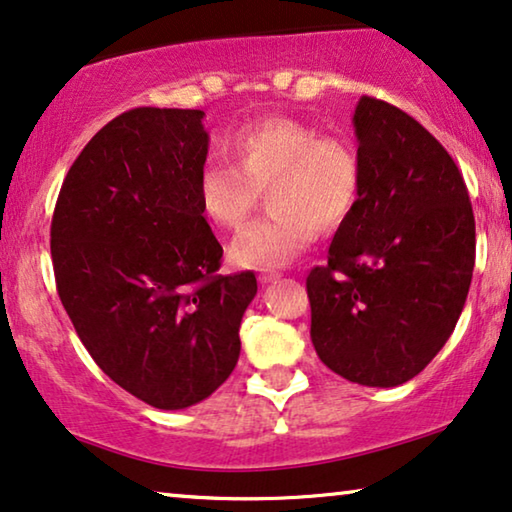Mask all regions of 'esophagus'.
<instances>
[{"label": "esophagus", "instance_id": "obj_1", "mask_svg": "<svg viewBox=\"0 0 512 512\" xmlns=\"http://www.w3.org/2000/svg\"><path fill=\"white\" fill-rule=\"evenodd\" d=\"M276 280H280V273H278V271H264V273H259V283L269 285V283H276Z\"/></svg>", "mask_w": 512, "mask_h": 512}]
</instances>
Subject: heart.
Wrapping results in <instances>:
<instances>
[{
    "mask_svg": "<svg viewBox=\"0 0 512 512\" xmlns=\"http://www.w3.org/2000/svg\"><path fill=\"white\" fill-rule=\"evenodd\" d=\"M232 167L208 164L197 178V204L215 229H239L266 194L271 215L248 225L229 246L246 269H283L322 232H336L362 194V160L343 136L311 122L266 115L234 129L222 143Z\"/></svg>",
    "mask_w": 512,
    "mask_h": 512,
    "instance_id": "1",
    "label": "heart"
}]
</instances>
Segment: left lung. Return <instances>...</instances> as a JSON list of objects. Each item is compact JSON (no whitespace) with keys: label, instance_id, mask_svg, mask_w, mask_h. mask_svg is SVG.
Returning a JSON list of instances; mask_svg holds the SVG:
<instances>
[{"label":"left lung","instance_id":"obj_1","mask_svg":"<svg viewBox=\"0 0 512 512\" xmlns=\"http://www.w3.org/2000/svg\"><path fill=\"white\" fill-rule=\"evenodd\" d=\"M352 125L362 194L327 264L306 278L311 341L350 383L397 387L438 355L462 315L473 208L455 160L408 113L362 97Z\"/></svg>","mask_w":512,"mask_h":512}]
</instances>
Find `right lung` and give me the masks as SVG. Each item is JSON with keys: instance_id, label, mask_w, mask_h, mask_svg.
<instances>
[{"instance_id": "obj_1", "label": "right lung", "mask_w": 512, "mask_h": 512, "mask_svg": "<svg viewBox=\"0 0 512 512\" xmlns=\"http://www.w3.org/2000/svg\"><path fill=\"white\" fill-rule=\"evenodd\" d=\"M204 111L132 109L71 164L50 225L62 306L99 369L162 410L204 401L239 362L255 273L218 276L197 204Z\"/></svg>"}]
</instances>
